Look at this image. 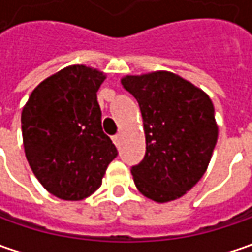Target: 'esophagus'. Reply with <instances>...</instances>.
I'll return each mask as SVG.
<instances>
[{"label":"esophagus","mask_w":252,"mask_h":252,"mask_svg":"<svg viewBox=\"0 0 252 252\" xmlns=\"http://www.w3.org/2000/svg\"><path fill=\"white\" fill-rule=\"evenodd\" d=\"M112 140H113V143H115V146H116V147H119V146H121V141H122L121 134H116V136H113V137H112Z\"/></svg>","instance_id":"obj_1"}]
</instances>
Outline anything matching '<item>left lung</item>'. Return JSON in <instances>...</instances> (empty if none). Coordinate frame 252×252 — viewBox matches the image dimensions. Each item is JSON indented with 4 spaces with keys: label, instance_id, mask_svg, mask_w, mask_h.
<instances>
[{
    "label": "left lung",
    "instance_id": "obj_1",
    "mask_svg": "<svg viewBox=\"0 0 252 252\" xmlns=\"http://www.w3.org/2000/svg\"><path fill=\"white\" fill-rule=\"evenodd\" d=\"M122 85L139 102L146 134L144 158L131 167L136 187L158 203L181 198L203 177L215 150L213 103L168 71L126 75Z\"/></svg>",
    "mask_w": 252,
    "mask_h": 252
}]
</instances>
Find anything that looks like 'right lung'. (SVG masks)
<instances>
[{
	"label": "right lung",
	"instance_id": "add662e5",
	"mask_svg": "<svg viewBox=\"0 0 252 252\" xmlns=\"http://www.w3.org/2000/svg\"><path fill=\"white\" fill-rule=\"evenodd\" d=\"M105 74L70 65L31 94L22 111L26 160L52 195L81 200L101 187L118 150L103 133L96 92Z\"/></svg>",
	"mask_w": 252,
	"mask_h": 252
}]
</instances>
